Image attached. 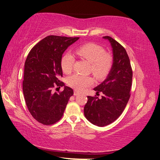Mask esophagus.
Wrapping results in <instances>:
<instances>
[{
    "label": "esophagus",
    "instance_id": "34e87169",
    "mask_svg": "<svg viewBox=\"0 0 160 160\" xmlns=\"http://www.w3.org/2000/svg\"><path fill=\"white\" fill-rule=\"evenodd\" d=\"M79 94V92H78V91H77V90H74V96H77Z\"/></svg>",
    "mask_w": 160,
    "mask_h": 160
}]
</instances>
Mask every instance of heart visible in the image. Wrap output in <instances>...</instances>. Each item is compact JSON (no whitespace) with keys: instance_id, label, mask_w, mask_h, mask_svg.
Returning <instances> with one entry per match:
<instances>
[{"instance_id":"1","label":"heart","mask_w":160,"mask_h":160,"mask_svg":"<svg viewBox=\"0 0 160 160\" xmlns=\"http://www.w3.org/2000/svg\"><path fill=\"white\" fill-rule=\"evenodd\" d=\"M77 54L81 58L86 59L91 63L90 71L98 79H102L109 74L113 65V58L111 55L105 52L102 47L94 43H88L81 46L77 49ZM74 57L70 52H66L63 56L61 66L63 72L69 74L72 70L74 63ZM94 79L90 76L74 74L67 79L68 86L76 90L81 91L91 86Z\"/></svg>"}]
</instances>
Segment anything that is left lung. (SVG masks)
Listing matches in <instances>:
<instances>
[{
    "label": "left lung",
    "mask_w": 160,
    "mask_h": 160,
    "mask_svg": "<svg viewBox=\"0 0 160 160\" xmlns=\"http://www.w3.org/2000/svg\"><path fill=\"white\" fill-rule=\"evenodd\" d=\"M113 52V65L107 78L94 88L97 94L101 92V98L88 97L84 115L94 125L104 127L114 122L121 115L130 98L133 72L127 51L121 44L109 36Z\"/></svg>",
    "instance_id": "1"
}]
</instances>
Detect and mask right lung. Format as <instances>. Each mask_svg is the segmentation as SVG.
Here are the masks:
<instances>
[{"label": "right lung", "instance_id": "right-lung-1", "mask_svg": "<svg viewBox=\"0 0 160 160\" xmlns=\"http://www.w3.org/2000/svg\"><path fill=\"white\" fill-rule=\"evenodd\" d=\"M79 38L49 35L35 45L24 63L23 94L29 112L44 125H51L62 118L73 90L60 81L62 77V55ZM65 87L59 93L52 90Z\"/></svg>", "mask_w": 160, "mask_h": 160}]
</instances>
